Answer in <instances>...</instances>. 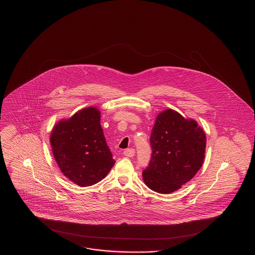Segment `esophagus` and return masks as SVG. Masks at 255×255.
Segmentation results:
<instances>
[{
    "label": "esophagus",
    "instance_id": "34e87169",
    "mask_svg": "<svg viewBox=\"0 0 255 255\" xmlns=\"http://www.w3.org/2000/svg\"><path fill=\"white\" fill-rule=\"evenodd\" d=\"M134 153H135V151H134V149H133V148L126 149V150L123 152L124 156H126V157H128V158H132V157H133V156H134Z\"/></svg>",
    "mask_w": 255,
    "mask_h": 255
}]
</instances>
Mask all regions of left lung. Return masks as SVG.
<instances>
[{
  "label": "left lung",
  "mask_w": 255,
  "mask_h": 255,
  "mask_svg": "<svg viewBox=\"0 0 255 255\" xmlns=\"http://www.w3.org/2000/svg\"><path fill=\"white\" fill-rule=\"evenodd\" d=\"M150 143L152 156L142 178L151 190L160 194L172 193L189 182L205 159L206 137L203 128L174 110L158 114Z\"/></svg>",
  "instance_id": "obj_1"
}]
</instances>
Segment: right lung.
I'll return each instance as SVG.
<instances>
[{"instance_id":"right-lung-1","label":"right lung","mask_w":255,"mask_h":255,"mask_svg":"<svg viewBox=\"0 0 255 255\" xmlns=\"http://www.w3.org/2000/svg\"><path fill=\"white\" fill-rule=\"evenodd\" d=\"M50 145L62 173L82 187L103 180L116 162L100 125V111L94 106L56 123Z\"/></svg>"}]
</instances>
